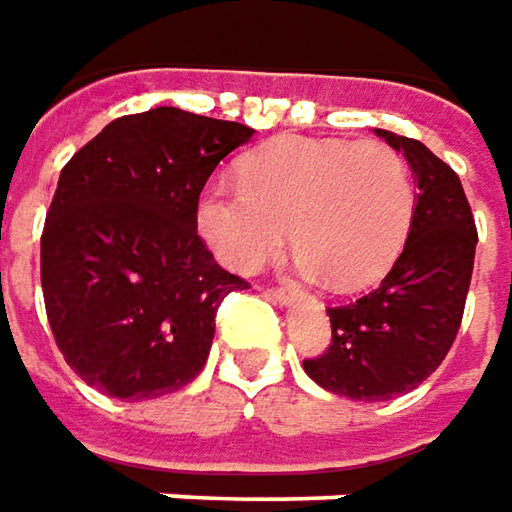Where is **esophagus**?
Returning <instances> with one entry per match:
<instances>
[{
  "instance_id": "obj_1",
  "label": "esophagus",
  "mask_w": 512,
  "mask_h": 512,
  "mask_svg": "<svg viewBox=\"0 0 512 512\" xmlns=\"http://www.w3.org/2000/svg\"><path fill=\"white\" fill-rule=\"evenodd\" d=\"M270 296H273L279 305H294L296 299L294 291H288V288H270Z\"/></svg>"
}]
</instances>
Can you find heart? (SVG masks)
<instances>
[{
	"instance_id": "heart-1",
	"label": "heart",
	"mask_w": 512,
	"mask_h": 512,
	"mask_svg": "<svg viewBox=\"0 0 512 512\" xmlns=\"http://www.w3.org/2000/svg\"><path fill=\"white\" fill-rule=\"evenodd\" d=\"M239 178L195 204L201 239L236 273L265 268L291 230L308 273L363 288L392 268L412 224V172L389 143L285 135L250 152Z\"/></svg>"
}]
</instances>
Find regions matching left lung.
Wrapping results in <instances>:
<instances>
[{
    "label": "left lung",
    "instance_id": "1",
    "mask_svg": "<svg viewBox=\"0 0 512 512\" xmlns=\"http://www.w3.org/2000/svg\"><path fill=\"white\" fill-rule=\"evenodd\" d=\"M403 152L418 181L409 239L386 279L357 302L328 308L331 343L305 374L331 395L389 400L441 366L464 317L475 262V218L458 175L421 141L374 129Z\"/></svg>",
    "mask_w": 512,
    "mask_h": 512
}]
</instances>
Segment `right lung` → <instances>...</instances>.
Wrapping results in <instances>:
<instances>
[{"mask_svg":"<svg viewBox=\"0 0 512 512\" xmlns=\"http://www.w3.org/2000/svg\"><path fill=\"white\" fill-rule=\"evenodd\" d=\"M253 129L158 106L112 120L60 172L39 244L65 363L120 400L178 392L204 369L216 311L244 279L218 268L195 204Z\"/></svg>","mask_w":512,"mask_h":512,"instance_id":"add662e5","label":"right lung"}]
</instances>
